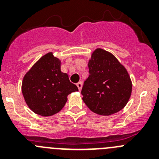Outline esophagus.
I'll return each mask as SVG.
<instances>
[{"instance_id": "obj_1", "label": "esophagus", "mask_w": 159, "mask_h": 159, "mask_svg": "<svg viewBox=\"0 0 159 159\" xmlns=\"http://www.w3.org/2000/svg\"><path fill=\"white\" fill-rule=\"evenodd\" d=\"M77 87L78 88V90H79V91H81V89H82V83H81V81H79L78 83H77Z\"/></svg>"}]
</instances>
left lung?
<instances>
[{
	"instance_id": "1",
	"label": "left lung",
	"mask_w": 159,
	"mask_h": 159,
	"mask_svg": "<svg viewBox=\"0 0 159 159\" xmlns=\"http://www.w3.org/2000/svg\"><path fill=\"white\" fill-rule=\"evenodd\" d=\"M89 77L81 90L82 100L91 111L111 115L125 108L132 91L127 69L114 54L97 48L89 61Z\"/></svg>"
}]
</instances>
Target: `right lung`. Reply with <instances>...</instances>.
<instances>
[{"instance_id":"add662e5","label":"right lung","mask_w":159,"mask_h":159,"mask_svg":"<svg viewBox=\"0 0 159 159\" xmlns=\"http://www.w3.org/2000/svg\"><path fill=\"white\" fill-rule=\"evenodd\" d=\"M61 60L49 52L41 57L25 74L21 91L25 102L35 114L51 116L60 111L68 95L78 91L68 75L61 70Z\"/></svg>"}]
</instances>
